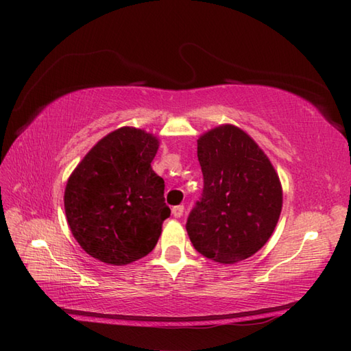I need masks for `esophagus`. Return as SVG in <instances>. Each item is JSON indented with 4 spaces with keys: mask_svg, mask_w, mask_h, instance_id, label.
Instances as JSON below:
<instances>
[{
    "mask_svg": "<svg viewBox=\"0 0 351 351\" xmlns=\"http://www.w3.org/2000/svg\"><path fill=\"white\" fill-rule=\"evenodd\" d=\"M171 214H173L176 219L182 217V214H184V205H178V206L171 208Z\"/></svg>",
    "mask_w": 351,
    "mask_h": 351,
    "instance_id": "obj_1",
    "label": "esophagus"
}]
</instances>
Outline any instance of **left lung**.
I'll list each match as a JSON object with an SVG mask.
<instances>
[{"instance_id": "1", "label": "left lung", "mask_w": 351, "mask_h": 351, "mask_svg": "<svg viewBox=\"0 0 351 351\" xmlns=\"http://www.w3.org/2000/svg\"><path fill=\"white\" fill-rule=\"evenodd\" d=\"M204 190L187 219L195 249L234 264L263 247L278 225L282 187L267 155L243 130L221 125L197 140Z\"/></svg>"}]
</instances>
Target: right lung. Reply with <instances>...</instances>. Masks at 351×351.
Here are the masks:
<instances>
[{
  "label": "right lung",
  "mask_w": 351,
  "mask_h": 351,
  "mask_svg": "<svg viewBox=\"0 0 351 351\" xmlns=\"http://www.w3.org/2000/svg\"><path fill=\"white\" fill-rule=\"evenodd\" d=\"M158 140L123 126L96 143L64 190L68 225L88 255L125 265L152 252L170 215L164 181L151 167Z\"/></svg>",
  "instance_id": "1"
}]
</instances>
